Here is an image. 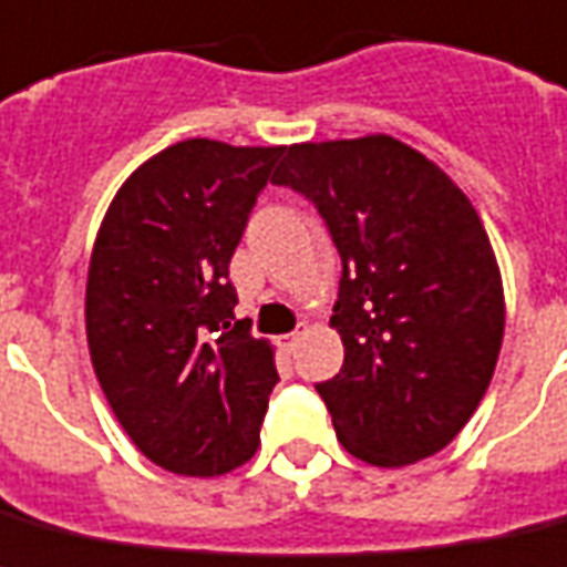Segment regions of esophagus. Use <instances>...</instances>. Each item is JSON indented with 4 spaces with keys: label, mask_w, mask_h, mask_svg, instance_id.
I'll return each instance as SVG.
<instances>
[{
    "label": "esophagus",
    "mask_w": 567,
    "mask_h": 567,
    "mask_svg": "<svg viewBox=\"0 0 567 567\" xmlns=\"http://www.w3.org/2000/svg\"><path fill=\"white\" fill-rule=\"evenodd\" d=\"M298 337H301L298 330H292V333H284V337H278V346L284 348V351H292V348H296V342H298Z\"/></svg>",
    "instance_id": "1"
}]
</instances>
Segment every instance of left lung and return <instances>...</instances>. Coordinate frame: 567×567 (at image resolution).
<instances>
[{
  "label": "left lung",
  "mask_w": 567,
  "mask_h": 567,
  "mask_svg": "<svg viewBox=\"0 0 567 567\" xmlns=\"http://www.w3.org/2000/svg\"><path fill=\"white\" fill-rule=\"evenodd\" d=\"M271 181L319 210L342 260L330 324L346 360L316 383L339 442L383 468L439 454L486 395L504 342L477 210L386 134L289 146Z\"/></svg>",
  "instance_id": "obj_1"
}]
</instances>
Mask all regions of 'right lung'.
Wrapping results in <instances>:
<instances>
[{
	"label": "right lung",
	"instance_id": "1",
	"mask_svg": "<svg viewBox=\"0 0 567 567\" xmlns=\"http://www.w3.org/2000/svg\"><path fill=\"white\" fill-rule=\"evenodd\" d=\"M284 146L184 140L107 207L87 275V342L131 442L161 468L216 477L255 456L278 383L228 280Z\"/></svg>",
	"mask_w": 567,
	"mask_h": 567
}]
</instances>
